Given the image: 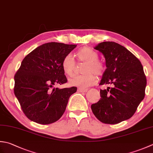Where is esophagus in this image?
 <instances>
[{"instance_id":"obj_1","label":"esophagus","mask_w":153,"mask_h":153,"mask_svg":"<svg viewBox=\"0 0 153 153\" xmlns=\"http://www.w3.org/2000/svg\"><path fill=\"white\" fill-rule=\"evenodd\" d=\"M88 91V89H82V88H78L77 89V91L79 92H87Z\"/></svg>"}]
</instances>
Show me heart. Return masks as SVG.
<instances>
[{
  "label": "heart",
  "instance_id": "heart-1",
  "mask_svg": "<svg viewBox=\"0 0 153 153\" xmlns=\"http://www.w3.org/2000/svg\"><path fill=\"white\" fill-rule=\"evenodd\" d=\"M75 56L77 62L85 63L82 68V73L84 74L71 77L69 80L70 84L82 89L94 85L95 82L94 74L97 76H100L103 74L105 69L103 63L98 59V53L90 48L83 47L77 51ZM61 65L63 71L67 76H73L76 70V62L71 56H64Z\"/></svg>",
  "mask_w": 153,
  "mask_h": 153
}]
</instances>
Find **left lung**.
<instances>
[{"label":"left lung","mask_w":153,"mask_h":153,"mask_svg":"<svg viewBox=\"0 0 153 153\" xmlns=\"http://www.w3.org/2000/svg\"><path fill=\"white\" fill-rule=\"evenodd\" d=\"M94 48L103 53L106 70L100 85L101 99L91 108L98 120L117 124L130 119L144 99L146 78L139 59L126 48L114 42H103Z\"/></svg>","instance_id":"1"}]
</instances>
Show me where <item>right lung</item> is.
<instances>
[{"instance_id": "obj_1", "label": "right lung", "mask_w": 153, "mask_h": 153, "mask_svg": "<svg viewBox=\"0 0 153 153\" xmlns=\"http://www.w3.org/2000/svg\"><path fill=\"white\" fill-rule=\"evenodd\" d=\"M76 45L44 44L27 55L14 76V92L30 120L42 125L53 123L64 114L76 87L59 89L67 82L62 61Z\"/></svg>"}]
</instances>
